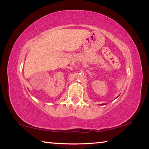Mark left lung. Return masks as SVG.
Here are the masks:
<instances>
[{
  "label": "left lung",
  "instance_id": "obj_1",
  "mask_svg": "<svg viewBox=\"0 0 149 149\" xmlns=\"http://www.w3.org/2000/svg\"><path fill=\"white\" fill-rule=\"evenodd\" d=\"M103 105H104V104H103Z\"/></svg>",
  "mask_w": 149,
  "mask_h": 149
}]
</instances>
